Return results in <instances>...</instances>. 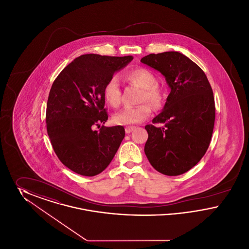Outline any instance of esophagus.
<instances>
[{
	"label": "esophagus",
	"instance_id": "34e87169",
	"mask_svg": "<svg viewBox=\"0 0 249 249\" xmlns=\"http://www.w3.org/2000/svg\"><path fill=\"white\" fill-rule=\"evenodd\" d=\"M134 129H135L134 126H127V127L125 128V131H126V133H130V132H131Z\"/></svg>",
	"mask_w": 249,
	"mask_h": 249
}]
</instances>
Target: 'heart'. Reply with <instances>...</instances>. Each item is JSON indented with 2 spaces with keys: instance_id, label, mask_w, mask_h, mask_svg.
I'll list each match as a JSON object with an SVG mask.
<instances>
[{
  "instance_id": "1",
  "label": "heart",
  "mask_w": 249,
  "mask_h": 249,
  "mask_svg": "<svg viewBox=\"0 0 249 249\" xmlns=\"http://www.w3.org/2000/svg\"><path fill=\"white\" fill-rule=\"evenodd\" d=\"M127 78L130 82L135 84L142 89L140 102H148L153 108L157 109L161 107L163 96L160 89L157 85V78L154 74L146 69L140 68L131 71L127 74ZM120 84L119 77L113 75L107 81L104 89V96L107 104L112 107H118L120 105ZM148 103V104H149ZM147 103H142L136 107H125L118 114L113 120L119 125L137 124L148 118L151 114V107Z\"/></svg>"
}]
</instances>
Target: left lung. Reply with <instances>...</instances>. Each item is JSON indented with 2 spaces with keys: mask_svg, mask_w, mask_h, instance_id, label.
<instances>
[{
  "mask_svg": "<svg viewBox=\"0 0 249 249\" xmlns=\"http://www.w3.org/2000/svg\"><path fill=\"white\" fill-rule=\"evenodd\" d=\"M141 62L160 71L171 92L148 133L144 153L150 164L165 176H179L196 165L205 154L214 124L213 90L205 73L177 51L149 54Z\"/></svg>",
  "mask_w": 249,
  "mask_h": 249,
  "instance_id": "1",
  "label": "left lung"
}]
</instances>
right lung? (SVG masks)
I'll return each mask as SVG.
<instances>
[{"instance_id": "obj_1", "label": "right lung", "mask_w": 249, "mask_h": 249, "mask_svg": "<svg viewBox=\"0 0 249 249\" xmlns=\"http://www.w3.org/2000/svg\"><path fill=\"white\" fill-rule=\"evenodd\" d=\"M132 56L85 54L73 59L52 84L47 105V130L62 164L94 177L112 161L125 136L123 126L93 130L107 122L104 89Z\"/></svg>"}]
</instances>
